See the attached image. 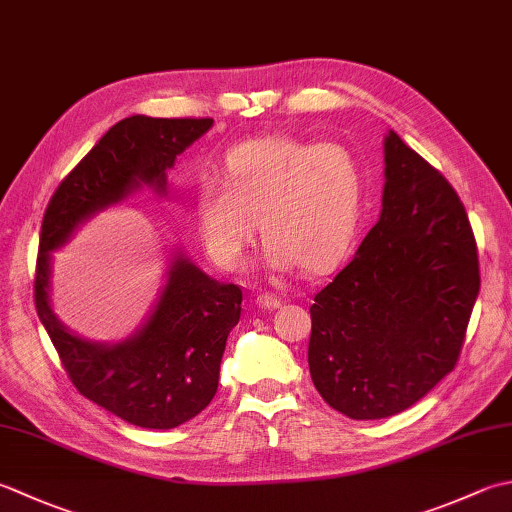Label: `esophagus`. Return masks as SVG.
<instances>
[{
  "label": "esophagus",
  "mask_w": 512,
  "mask_h": 512,
  "mask_svg": "<svg viewBox=\"0 0 512 512\" xmlns=\"http://www.w3.org/2000/svg\"><path fill=\"white\" fill-rule=\"evenodd\" d=\"M257 304L262 306V308H266V310H275V308L282 306V299H279L277 295L262 293V295H257Z\"/></svg>",
  "instance_id": "1"
}]
</instances>
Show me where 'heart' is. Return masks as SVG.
<instances>
[{
  "instance_id": "b5f03b06",
  "label": "heart",
  "mask_w": 512,
  "mask_h": 512,
  "mask_svg": "<svg viewBox=\"0 0 512 512\" xmlns=\"http://www.w3.org/2000/svg\"><path fill=\"white\" fill-rule=\"evenodd\" d=\"M364 193L362 162L348 146L266 135L230 148L222 177H199L193 213L217 266L246 264L259 219L270 268L322 273L355 239Z\"/></svg>"
}]
</instances>
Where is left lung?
Masks as SVG:
<instances>
[{
    "instance_id": "8db88e82",
    "label": "left lung",
    "mask_w": 512,
    "mask_h": 512,
    "mask_svg": "<svg viewBox=\"0 0 512 512\" xmlns=\"http://www.w3.org/2000/svg\"><path fill=\"white\" fill-rule=\"evenodd\" d=\"M382 215L310 306L308 368L350 419L402 413L455 368L479 295L462 199L395 130L384 142Z\"/></svg>"
}]
</instances>
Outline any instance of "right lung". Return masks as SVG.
Masks as SVG:
<instances>
[{
    "label": "right lung",
    "mask_w": 512,
    "mask_h": 512,
    "mask_svg": "<svg viewBox=\"0 0 512 512\" xmlns=\"http://www.w3.org/2000/svg\"><path fill=\"white\" fill-rule=\"evenodd\" d=\"M213 126L210 117L117 122L64 177L46 206L35 268V308L73 386L90 402L142 428H175L210 404L228 333L242 315V288L219 284L177 255L148 322L119 344L66 330L48 299L50 253L99 210L150 186L166 193V170Z\"/></svg>",
    "instance_id": "add662e5"
}]
</instances>
